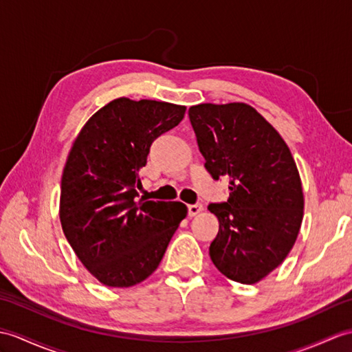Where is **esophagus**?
I'll list each match as a JSON object with an SVG mask.
<instances>
[{
	"label": "esophagus",
	"mask_w": 352,
	"mask_h": 352,
	"mask_svg": "<svg viewBox=\"0 0 352 352\" xmlns=\"http://www.w3.org/2000/svg\"><path fill=\"white\" fill-rule=\"evenodd\" d=\"M204 211V207L201 206V204H192V206H189V216L193 217V216H198L199 213H202Z\"/></svg>",
	"instance_id": "1"
}]
</instances>
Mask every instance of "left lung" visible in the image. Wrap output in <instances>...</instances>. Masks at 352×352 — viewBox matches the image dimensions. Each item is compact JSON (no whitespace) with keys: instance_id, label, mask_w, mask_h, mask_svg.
<instances>
[{"instance_id":"obj_1","label":"left lung","mask_w":352,"mask_h":352,"mask_svg":"<svg viewBox=\"0 0 352 352\" xmlns=\"http://www.w3.org/2000/svg\"><path fill=\"white\" fill-rule=\"evenodd\" d=\"M189 118L206 168L230 178V198L210 204L219 232L210 258L234 282L263 280L288 256L303 220L298 169L280 133L248 103H201Z\"/></svg>"}]
</instances>
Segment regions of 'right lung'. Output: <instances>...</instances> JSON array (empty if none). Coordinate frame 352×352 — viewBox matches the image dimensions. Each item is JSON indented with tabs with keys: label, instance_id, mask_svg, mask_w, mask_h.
I'll return each mask as SVG.
<instances>
[{
	"label": "right lung",
	"instance_id": "obj_1",
	"mask_svg": "<svg viewBox=\"0 0 352 352\" xmlns=\"http://www.w3.org/2000/svg\"><path fill=\"white\" fill-rule=\"evenodd\" d=\"M186 106L120 97L80 129L61 175L60 222L97 280L129 288L151 276L179 222L183 202L139 199V170L154 139L183 120Z\"/></svg>",
	"mask_w": 352,
	"mask_h": 352
}]
</instances>
